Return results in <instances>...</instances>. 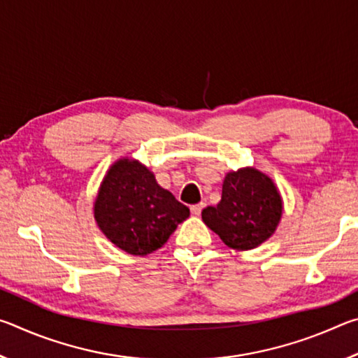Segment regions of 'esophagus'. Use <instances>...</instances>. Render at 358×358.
I'll list each match as a JSON object with an SVG mask.
<instances>
[{
	"label": "esophagus",
	"instance_id": "1",
	"mask_svg": "<svg viewBox=\"0 0 358 358\" xmlns=\"http://www.w3.org/2000/svg\"><path fill=\"white\" fill-rule=\"evenodd\" d=\"M203 207H205V203L203 202H201V203H197V205H192L191 207V213L194 215V216H199L202 213V210H203Z\"/></svg>",
	"mask_w": 358,
	"mask_h": 358
}]
</instances>
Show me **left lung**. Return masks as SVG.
I'll use <instances>...</instances> for the list:
<instances>
[{"instance_id":"1","label":"left lung","mask_w":358,"mask_h":358,"mask_svg":"<svg viewBox=\"0 0 358 358\" xmlns=\"http://www.w3.org/2000/svg\"><path fill=\"white\" fill-rule=\"evenodd\" d=\"M282 216V197L268 175L256 167L230 171L216 207L202 210V221L237 251L254 250L275 234Z\"/></svg>"}]
</instances>
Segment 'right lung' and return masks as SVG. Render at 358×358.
<instances>
[{
  "label": "right lung",
  "mask_w": 358,
  "mask_h": 358,
  "mask_svg": "<svg viewBox=\"0 0 358 358\" xmlns=\"http://www.w3.org/2000/svg\"><path fill=\"white\" fill-rule=\"evenodd\" d=\"M101 232L131 256H147L166 243L189 208L157 185L155 173L134 157L108 167L93 205Z\"/></svg>",
  "instance_id": "add662e5"
}]
</instances>
